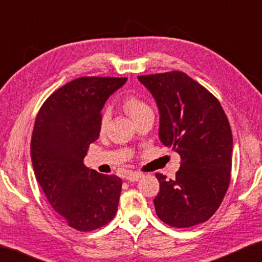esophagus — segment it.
<instances>
[{"label": "esophagus", "instance_id": "esophagus-1", "mask_svg": "<svg viewBox=\"0 0 262 262\" xmlns=\"http://www.w3.org/2000/svg\"><path fill=\"white\" fill-rule=\"evenodd\" d=\"M142 177H143V174L139 173V171H128V173L126 174V180L135 182V181H138Z\"/></svg>", "mask_w": 262, "mask_h": 262}]
</instances>
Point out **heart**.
Instances as JSON below:
<instances>
[{
  "label": "heart",
  "mask_w": 262,
  "mask_h": 262,
  "mask_svg": "<svg viewBox=\"0 0 262 262\" xmlns=\"http://www.w3.org/2000/svg\"><path fill=\"white\" fill-rule=\"evenodd\" d=\"M121 105H123V108L125 110V112H126L134 120L143 116L144 113L151 111L150 106L144 101V100L135 94H128L126 96H124L123 101H121ZM108 121H110V113L107 112V111H103L101 116H100V120H99L100 130L101 131L105 130L107 124H108Z\"/></svg>",
  "instance_id": "1"
}]
</instances>
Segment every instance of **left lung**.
Instances as JSON below:
<instances>
[{
  "instance_id": "1",
  "label": "left lung",
  "mask_w": 262,
  "mask_h": 262,
  "mask_svg": "<svg viewBox=\"0 0 262 262\" xmlns=\"http://www.w3.org/2000/svg\"><path fill=\"white\" fill-rule=\"evenodd\" d=\"M160 111V141L181 157L174 179L157 173L159 218L175 228L206 222L230 184L232 135L221 103L181 71L138 76Z\"/></svg>"
}]
</instances>
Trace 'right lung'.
Returning a JSON list of instances; mask_svg holds the SVG:
<instances>
[{
	"label": "right lung",
	"instance_id": "add662e5",
	"mask_svg": "<svg viewBox=\"0 0 262 262\" xmlns=\"http://www.w3.org/2000/svg\"><path fill=\"white\" fill-rule=\"evenodd\" d=\"M126 77H80L46 99L35 118L31 159L49 203L68 225L92 231L113 220L121 179L84 166L89 144L99 138L106 100Z\"/></svg>",
	"mask_w": 262,
	"mask_h": 262
}]
</instances>
